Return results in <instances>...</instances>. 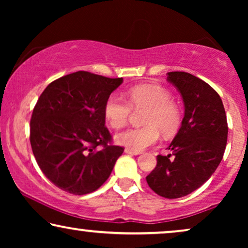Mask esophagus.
I'll return each instance as SVG.
<instances>
[{
    "instance_id": "1",
    "label": "esophagus",
    "mask_w": 248,
    "mask_h": 248,
    "mask_svg": "<svg viewBox=\"0 0 248 248\" xmlns=\"http://www.w3.org/2000/svg\"><path fill=\"white\" fill-rule=\"evenodd\" d=\"M125 154H128V155H140L141 152L140 151H134V150H132V149H128V148H126L125 149Z\"/></svg>"
}]
</instances>
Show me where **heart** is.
Instances as JSON below:
<instances>
[{"instance_id": "obj_1", "label": "heart", "mask_w": 248, "mask_h": 248, "mask_svg": "<svg viewBox=\"0 0 248 248\" xmlns=\"http://www.w3.org/2000/svg\"><path fill=\"white\" fill-rule=\"evenodd\" d=\"M167 89L159 86H137L127 93L126 100L111 94L105 101L104 116L113 128H121L127 124L132 109L144 110L142 122L145 126L128 128L116 135V142L134 151L154 145L159 141L161 133L169 137L178 130L182 115L177 105L171 100Z\"/></svg>"}]
</instances>
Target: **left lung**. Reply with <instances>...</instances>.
<instances>
[{
    "label": "left lung",
    "instance_id": "1",
    "mask_svg": "<svg viewBox=\"0 0 248 248\" xmlns=\"http://www.w3.org/2000/svg\"><path fill=\"white\" fill-rule=\"evenodd\" d=\"M167 80L181 93L185 114L168 147L172 154L157 155L147 183L162 198L178 199L198 189L216 171L225 154L228 124L221 98L211 86L178 71L168 72Z\"/></svg>",
    "mask_w": 248,
    "mask_h": 248
}]
</instances>
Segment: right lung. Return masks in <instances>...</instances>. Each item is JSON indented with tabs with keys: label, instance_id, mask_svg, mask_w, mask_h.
<instances>
[{
	"label": "right lung",
	"instance_id": "obj_1",
	"mask_svg": "<svg viewBox=\"0 0 248 248\" xmlns=\"http://www.w3.org/2000/svg\"><path fill=\"white\" fill-rule=\"evenodd\" d=\"M122 82L123 78L78 71L40 94L30 120V144L44 175L59 188L83 195L109 177L124 148L111 144L104 105Z\"/></svg>",
	"mask_w": 248,
	"mask_h": 248
}]
</instances>
